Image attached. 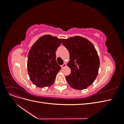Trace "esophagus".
I'll list each match as a JSON object with an SVG mask.
<instances>
[{"label": "esophagus", "instance_id": "34e87169", "mask_svg": "<svg viewBox=\"0 0 124 124\" xmlns=\"http://www.w3.org/2000/svg\"><path fill=\"white\" fill-rule=\"evenodd\" d=\"M66 66V63H63V65H62L61 66V67H62V68H64V67H65Z\"/></svg>", "mask_w": 124, "mask_h": 124}]
</instances>
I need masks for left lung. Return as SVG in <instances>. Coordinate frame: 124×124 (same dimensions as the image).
Masks as SVG:
<instances>
[{"label":"left lung","instance_id":"obj_1","mask_svg":"<svg viewBox=\"0 0 124 124\" xmlns=\"http://www.w3.org/2000/svg\"><path fill=\"white\" fill-rule=\"evenodd\" d=\"M62 44L68 50L70 61L68 66L71 73L66 77L71 87L82 90L87 88L98 74L100 61L93 43L80 36L62 39Z\"/></svg>","mask_w":124,"mask_h":124}]
</instances>
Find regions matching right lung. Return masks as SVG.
I'll return each mask as SVG.
<instances>
[{
    "instance_id": "1",
    "label": "right lung",
    "mask_w": 124,
    "mask_h": 124,
    "mask_svg": "<svg viewBox=\"0 0 124 124\" xmlns=\"http://www.w3.org/2000/svg\"><path fill=\"white\" fill-rule=\"evenodd\" d=\"M62 39L49 35L36 41L30 49L27 70L30 79L37 87H44L54 83L61 67L56 61V51Z\"/></svg>"
}]
</instances>
